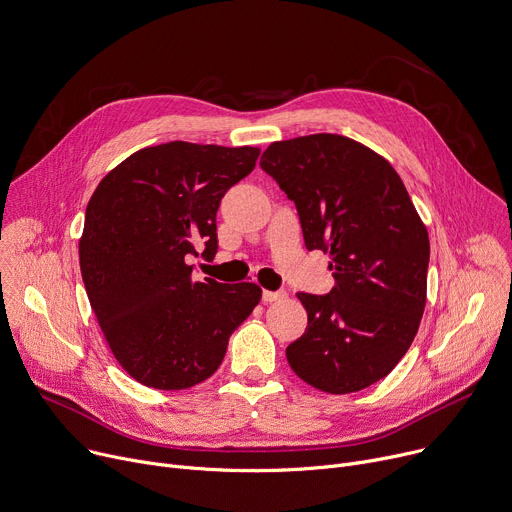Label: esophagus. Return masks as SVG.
Returning a JSON list of instances; mask_svg holds the SVG:
<instances>
[{
	"label": "esophagus",
	"mask_w": 512,
	"mask_h": 512,
	"mask_svg": "<svg viewBox=\"0 0 512 512\" xmlns=\"http://www.w3.org/2000/svg\"><path fill=\"white\" fill-rule=\"evenodd\" d=\"M286 298V292L284 290H277V292H269V290H263L261 294V300L267 304V302H277V300H284Z\"/></svg>",
	"instance_id": "1"
}]
</instances>
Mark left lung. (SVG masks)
I'll use <instances>...</instances> for the list:
<instances>
[{
	"label": "left lung",
	"mask_w": 512,
	"mask_h": 512,
	"mask_svg": "<svg viewBox=\"0 0 512 512\" xmlns=\"http://www.w3.org/2000/svg\"><path fill=\"white\" fill-rule=\"evenodd\" d=\"M296 204L306 249L331 255L335 288L298 294L308 327L288 345L294 374L359 392L404 357L427 302L429 235L394 167L341 134L277 141L259 161Z\"/></svg>",
	"instance_id": "8db88e82"
}]
</instances>
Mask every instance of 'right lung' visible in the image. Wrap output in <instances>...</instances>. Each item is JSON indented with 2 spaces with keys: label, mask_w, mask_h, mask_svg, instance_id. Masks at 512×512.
I'll return each mask as SVG.
<instances>
[{
  "label": "right lung",
  "mask_w": 512,
  "mask_h": 512,
  "mask_svg": "<svg viewBox=\"0 0 512 512\" xmlns=\"http://www.w3.org/2000/svg\"><path fill=\"white\" fill-rule=\"evenodd\" d=\"M259 149L173 141L132 153L85 210L79 265L104 339L126 374L155 390L208 380L261 300L255 284L196 282L188 257H214L216 210Z\"/></svg>",
  "instance_id": "right-lung-1"
}]
</instances>
